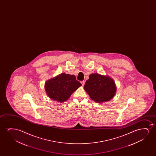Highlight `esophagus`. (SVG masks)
Returning a JSON list of instances; mask_svg holds the SVG:
<instances>
[{
  "instance_id": "1",
  "label": "esophagus",
  "mask_w": 156,
  "mask_h": 156,
  "mask_svg": "<svg viewBox=\"0 0 156 156\" xmlns=\"http://www.w3.org/2000/svg\"><path fill=\"white\" fill-rule=\"evenodd\" d=\"M81 85H82V86H84V85H85V81H81Z\"/></svg>"
}]
</instances>
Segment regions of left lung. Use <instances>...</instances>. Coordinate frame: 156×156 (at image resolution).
I'll use <instances>...</instances> for the list:
<instances>
[{
  "label": "left lung",
  "instance_id": "obj_1",
  "mask_svg": "<svg viewBox=\"0 0 156 156\" xmlns=\"http://www.w3.org/2000/svg\"><path fill=\"white\" fill-rule=\"evenodd\" d=\"M83 87L90 98L97 103L110 101L116 92V86L113 79L107 76L92 73Z\"/></svg>",
  "mask_w": 156,
  "mask_h": 156
}]
</instances>
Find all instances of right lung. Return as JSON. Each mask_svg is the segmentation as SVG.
I'll list each match as a JSON object with an SVG mask.
<instances>
[{
	"mask_svg": "<svg viewBox=\"0 0 156 156\" xmlns=\"http://www.w3.org/2000/svg\"><path fill=\"white\" fill-rule=\"evenodd\" d=\"M80 86L81 83L76 80L75 76L62 73L47 80L45 88L49 98L62 103L68 100Z\"/></svg>",
	"mask_w": 156,
	"mask_h": 156,
	"instance_id": "right-lung-1",
	"label": "right lung"
}]
</instances>
